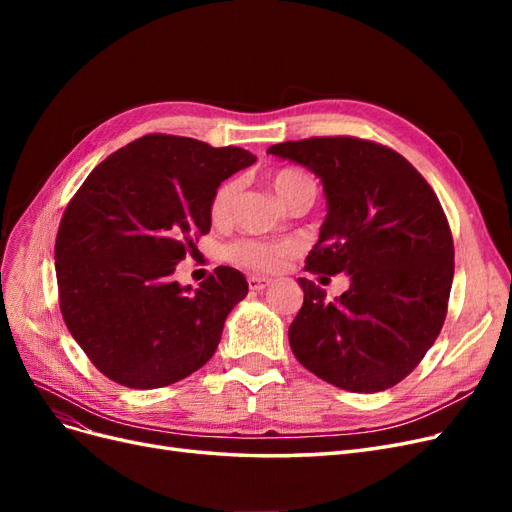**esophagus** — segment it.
<instances>
[{
	"label": "esophagus",
	"mask_w": 512,
	"mask_h": 512,
	"mask_svg": "<svg viewBox=\"0 0 512 512\" xmlns=\"http://www.w3.org/2000/svg\"><path fill=\"white\" fill-rule=\"evenodd\" d=\"M271 284V277H265V275H250L247 277V286H250V290H265L267 286Z\"/></svg>",
	"instance_id": "esophagus-1"
}]
</instances>
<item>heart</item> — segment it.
<instances>
[{
    "mask_svg": "<svg viewBox=\"0 0 512 512\" xmlns=\"http://www.w3.org/2000/svg\"><path fill=\"white\" fill-rule=\"evenodd\" d=\"M312 181L307 175L299 173V170H280L273 177V190L284 200L299 188L301 183ZM239 192V183L235 179H228L220 183V188L213 192L211 198V218L213 222H226L228 215L232 213V207H235ZM290 252V245L286 243H269V241H258V239H239L232 245H228L226 256L230 262L241 267H250V269H275L280 267L282 258Z\"/></svg>",
    "mask_w": 512,
    "mask_h": 512,
    "instance_id": "obj_1",
    "label": "heart"
}]
</instances>
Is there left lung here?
Returning <instances> with one entry per match:
<instances>
[{"mask_svg": "<svg viewBox=\"0 0 512 512\" xmlns=\"http://www.w3.org/2000/svg\"><path fill=\"white\" fill-rule=\"evenodd\" d=\"M267 153L307 166L327 196L305 269L350 275L333 303L299 277L303 307L288 329L294 356L339 389H391L421 363L446 318L455 247L436 192L404 156L363 138H303Z\"/></svg>", "mask_w": 512, "mask_h": 512, "instance_id": "1", "label": "left lung"}]
</instances>
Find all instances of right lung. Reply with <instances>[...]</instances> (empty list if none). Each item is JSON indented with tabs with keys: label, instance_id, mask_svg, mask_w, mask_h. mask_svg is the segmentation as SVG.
<instances>
[{
	"label": "right lung",
	"instance_id": "add662e5",
	"mask_svg": "<svg viewBox=\"0 0 512 512\" xmlns=\"http://www.w3.org/2000/svg\"><path fill=\"white\" fill-rule=\"evenodd\" d=\"M254 162L241 147L147 134L100 162L74 194L55 239L59 309L106 378L160 389L211 359L226 316L245 299V277L218 267L192 290L173 273L209 232L218 185Z\"/></svg>",
	"mask_w": 512,
	"mask_h": 512
}]
</instances>
